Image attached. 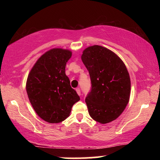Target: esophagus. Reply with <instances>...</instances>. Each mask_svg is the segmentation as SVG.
Returning a JSON list of instances; mask_svg holds the SVG:
<instances>
[{
	"label": "esophagus",
	"instance_id": "esophagus-1",
	"mask_svg": "<svg viewBox=\"0 0 160 160\" xmlns=\"http://www.w3.org/2000/svg\"><path fill=\"white\" fill-rule=\"evenodd\" d=\"M76 92H77V94H78V95H81V90H80L79 88H76Z\"/></svg>",
	"mask_w": 160,
	"mask_h": 160
}]
</instances>
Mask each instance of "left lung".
Returning a JSON list of instances; mask_svg holds the SVG:
<instances>
[{
	"label": "left lung",
	"mask_w": 160,
	"mask_h": 160,
	"mask_svg": "<svg viewBox=\"0 0 160 160\" xmlns=\"http://www.w3.org/2000/svg\"><path fill=\"white\" fill-rule=\"evenodd\" d=\"M82 60L91 79V91L85 98L89 115L101 124L113 121L130 100V78L125 65L114 52L98 45L86 48Z\"/></svg>",
	"instance_id": "1"
}]
</instances>
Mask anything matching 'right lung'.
<instances>
[{
    "mask_svg": "<svg viewBox=\"0 0 160 160\" xmlns=\"http://www.w3.org/2000/svg\"><path fill=\"white\" fill-rule=\"evenodd\" d=\"M70 50L54 48L41 56L28 76L26 90L37 114L49 123H59L70 116L79 96L65 74Z\"/></svg>",
    "mask_w": 160,
    "mask_h": 160,
    "instance_id": "1",
    "label": "right lung"
}]
</instances>
